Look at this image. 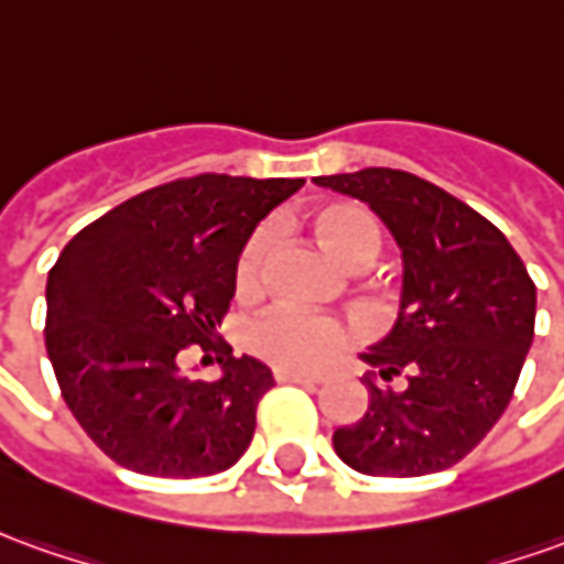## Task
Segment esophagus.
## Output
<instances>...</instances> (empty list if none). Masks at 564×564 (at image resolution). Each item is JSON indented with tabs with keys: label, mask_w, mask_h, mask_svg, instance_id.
<instances>
[{
	"label": "esophagus",
	"mask_w": 564,
	"mask_h": 564,
	"mask_svg": "<svg viewBox=\"0 0 564 564\" xmlns=\"http://www.w3.org/2000/svg\"><path fill=\"white\" fill-rule=\"evenodd\" d=\"M275 380H282V383H304V387H316V383H322V375H310V371H289V368H282V371H275Z\"/></svg>",
	"instance_id": "obj_1"
}]
</instances>
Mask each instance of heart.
I'll return each instance as SVG.
<instances>
[{"instance_id": "heart-1", "label": "heart", "mask_w": 564, "mask_h": 564, "mask_svg": "<svg viewBox=\"0 0 564 564\" xmlns=\"http://www.w3.org/2000/svg\"><path fill=\"white\" fill-rule=\"evenodd\" d=\"M306 230L322 251H328L344 270L368 267L380 248V227L375 217L349 202H325L304 217ZM273 251V230L258 227L239 248L232 267V289L239 301H254L263 294V273ZM356 340V332L334 319H313L297 313H273L258 322L248 344L260 359L279 368H325Z\"/></svg>"}]
</instances>
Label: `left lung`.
<instances>
[{
	"instance_id": "obj_1",
	"label": "left lung",
	"mask_w": 564,
	"mask_h": 564,
	"mask_svg": "<svg viewBox=\"0 0 564 564\" xmlns=\"http://www.w3.org/2000/svg\"><path fill=\"white\" fill-rule=\"evenodd\" d=\"M313 181L365 202L402 248L399 316L362 362L405 383L362 380L368 408L334 430V452L365 476L454 467L507 411L534 340L538 289L525 263L491 220L417 174L362 169Z\"/></svg>"
}]
</instances>
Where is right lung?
<instances>
[{"label":"right lung","instance_id":"add662e5","mask_svg":"<svg viewBox=\"0 0 564 564\" xmlns=\"http://www.w3.org/2000/svg\"><path fill=\"white\" fill-rule=\"evenodd\" d=\"M301 177L196 174L116 205L48 273L45 349L73 417L119 467L162 479L230 469L251 445L273 371L217 344L242 242ZM193 343L225 371H183Z\"/></svg>","mask_w":564,"mask_h":564}]
</instances>
